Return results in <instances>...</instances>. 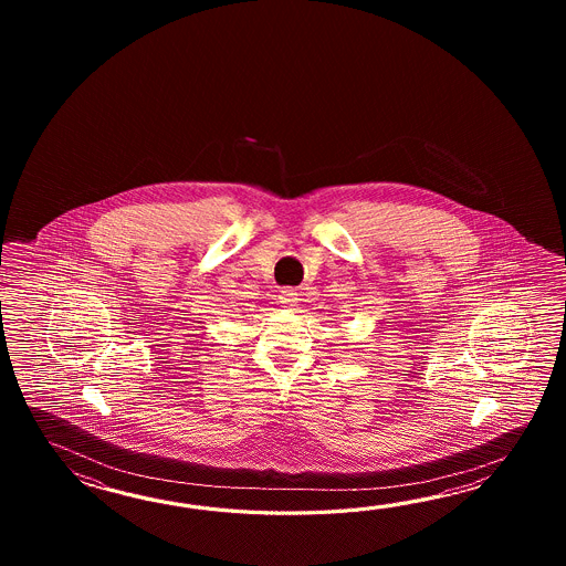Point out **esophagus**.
<instances>
[{"label":"esophagus","mask_w":566,"mask_h":566,"mask_svg":"<svg viewBox=\"0 0 566 566\" xmlns=\"http://www.w3.org/2000/svg\"><path fill=\"white\" fill-rule=\"evenodd\" d=\"M279 301H281L285 307H295V303H297V293H295L293 289H283V291L279 293Z\"/></svg>","instance_id":"esophagus-1"}]
</instances>
